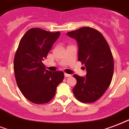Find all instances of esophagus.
I'll return each instance as SVG.
<instances>
[{
	"label": "esophagus",
	"mask_w": 129,
	"mask_h": 129,
	"mask_svg": "<svg viewBox=\"0 0 129 129\" xmlns=\"http://www.w3.org/2000/svg\"><path fill=\"white\" fill-rule=\"evenodd\" d=\"M64 76L66 78L70 77V76H71V75H70V74H64Z\"/></svg>",
	"instance_id": "obj_1"
}]
</instances>
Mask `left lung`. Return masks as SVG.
<instances>
[{
    "label": "left lung",
    "mask_w": 129,
    "mask_h": 129,
    "mask_svg": "<svg viewBox=\"0 0 129 129\" xmlns=\"http://www.w3.org/2000/svg\"><path fill=\"white\" fill-rule=\"evenodd\" d=\"M67 35L78 44V59L84 64V77L74 74L76 84L74 95L82 103H93L108 89L114 73V59L108 45L101 33L92 27H82Z\"/></svg>",
    "instance_id": "8db88e82"
}]
</instances>
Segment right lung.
Masks as SVG:
<instances>
[{
	"label": "right lung",
	"mask_w": 129,
	"mask_h": 129,
	"mask_svg": "<svg viewBox=\"0 0 129 129\" xmlns=\"http://www.w3.org/2000/svg\"><path fill=\"white\" fill-rule=\"evenodd\" d=\"M59 36V32L31 28L19 42L13 63L15 76L21 93L32 103L50 102L64 78L63 72L52 73L46 70L42 62Z\"/></svg>",
	"instance_id": "1"
}]
</instances>
